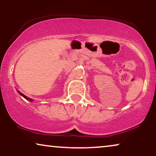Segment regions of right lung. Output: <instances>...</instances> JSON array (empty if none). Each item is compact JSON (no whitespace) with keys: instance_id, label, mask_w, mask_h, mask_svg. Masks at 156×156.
<instances>
[{"instance_id":"obj_1","label":"right lung","mask_w":156,"mask_h":156,"mask_svg":"<svg viewBox=\"0 0 156 156\" xmlns=\"http://www.w3.org/2000/svg\"><path fill=\"white\" fill-rule=\"evenodd\" d=\"M18 92H19V94H20L21 96H22V97H24L25 99H27V101H33V100H32L31 99H30V98H28V97H26V96H25L24 94H22V93H20V91H18Z\"/></svg>"}]
</instances>
